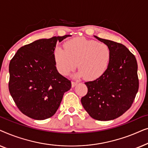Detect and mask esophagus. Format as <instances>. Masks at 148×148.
I'll use <instances>...</instances> for the list:
<instances>
[{"label":"esophagus","instance_id":"esophagus-1","mask_svg":"<svg viewBox=\"0 0 148 148\" xmlns=\"http://www.w3.org/2000/svg\"><path fill=\"white\" fill-rule=\"evenodd\" d=\"M77 84V82H74V81H72V82H71V86H72L73 88V87H75V86Z\"/></svg>","mask_w":148,"mask_h":148}]
</instances>
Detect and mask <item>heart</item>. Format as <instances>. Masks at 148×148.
I'll return each instance as SVG.
<instances>
[{"mask_svg": "<svg viewBox=\"0 0 148 148\" xmlns=\"http://www.w3.org/2000/svg\"><path fill=\"white\" fill-rule=\"evenodd\" d=\"M53 57L58 71L62 75H68L77 66L79 71L77 76L95 80L106 71L110 62L111 51L104 43L75 38L64 44V50L56 48Z\"/></svg>", "mask_w": 148, "mask_h": 148, "instance_id": "heart-1", "label": "heart"}]
</instances>
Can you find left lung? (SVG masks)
<instances>
[{
    "label": "left lung",
    "mask_w": 148,
    "mask_h": 148,
    "mask_svg": "<svg viewBox=\"0 0 148 148\" xmlns=\"http://www.w3.org/2000/svg\"><path fill=\"white\" fill-rule=\"evenodd\" d=\"M110 48L111 58L100 77L85 83L88 93L81 102L92 118L110 121L130 108L139 89L135 56L121 43L95 36Z\"/></svg>",
    "instance_id": "1"
}]
</instances>
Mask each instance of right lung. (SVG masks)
<instances>
[{
  "label": "right lung",
  "mask_w": 148,
  "mask_h": 148,
  "mask_svg": "<svg viewBox=\"0 0 148 148\" xmlns=\"http://www.w3.org/2000/svg\"><path fill=\"white\" fill-rule=\"evenodd\" d=\"M70 35L40 39L22 46L9 63V90L19 110L36 120L53 116L71 82L58 72L56 42Z\"/></svg>",
  "instance_id": "right-lung-1"
}]
</instances>
